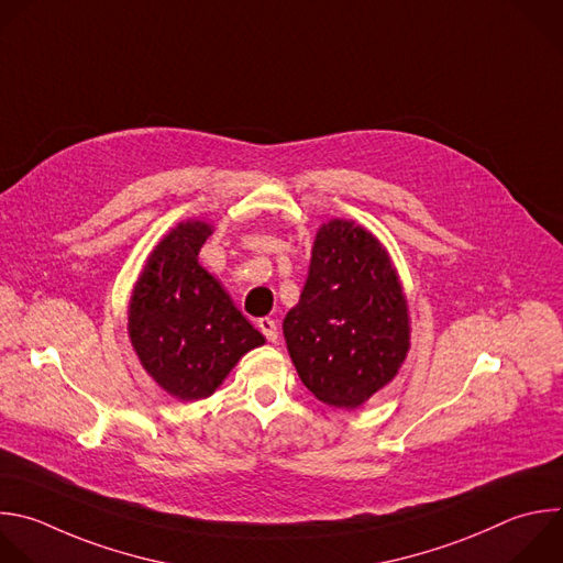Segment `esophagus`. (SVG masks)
Returning <instances> with one entry per match:
<instances>
[{"label":"esophagus","mask_w":563,"mask_h":563,"mask_svg":"<svg viewBox=\"0 0 563 563\" xmlns=\"http://www.w3.org/2000/svg\"><path fill=\"white\" fill-rule=\"evenodd\" d=\"M258 329L265 333L267 340H272V342L278 340V324H276V320H272V318H261V320H258Z\"/></svg>","instance_id":"obj_1"}]
</instances>
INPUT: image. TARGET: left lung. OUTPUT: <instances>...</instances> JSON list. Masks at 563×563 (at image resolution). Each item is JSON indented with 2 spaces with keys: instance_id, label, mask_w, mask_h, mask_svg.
I'll list each match as a JSON object with an SVG mask.
<instances>
[{
  "instance_id": "8db88e82",
  "label": "left lung",
  "mask_w": 563,
  "mask_h": 563,
  "mask_svg": "<svg viewBox=\"0 0 563 563\" xmlns=\"http://www.w3.org/2000/svg\"><path fill=\"white\" fill-rule=\"evenodd\" d=\"M283 333L302 385L320 402L357 409L385 389L411 349L409 305L387 247L353 221L322 223Z\"/></svg>"
}]
</instances>
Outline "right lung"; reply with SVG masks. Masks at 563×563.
<instances>
[{
  "label": "right lung",
  "mask_w": 563,
  "mask_h": 563,
  "mask_svg": "<svg viewBox=\"0 0 563 563\" xmlns=\"http://www.w3.org/2000/svg\"><path fill=\"white\" fill-rule=\"evenodd\" d=\"M214 225L176 223L150 252L130 296L128 335L147 376L172 398H210L265 335L199 263Z\"/></svg>",
  "instance_id": "add662e5"
}]
</instances>
